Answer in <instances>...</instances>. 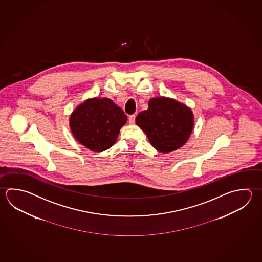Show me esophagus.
Instances as JSON below:
<instances>
[{
    "label": "esophagus",
    "mask_w": 262,
    "mask_h": 262,
    "mask_svg": "<svg viewBox=\"0 0 262 262\" xmlns=\"http://www.w3.org/2000/svg\"><path fill=\"white\" fill-rule=\"evenodd\" d=\"M128 122H129V124L135 123V115H130L128 117Z\"/></svg>",
    "instance_id": "obj_1"
}]
</instances>
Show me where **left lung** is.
Wrapping results in <instances>:
<instances>
[{"label": "left lung", "instance_id": "obj_1", "mask_svg": "<svg viewBox=\"0 0 262 262\" xmlns=\"http://www.w3.org/2000/svg\"><path fill=\"white\" fill-rule=\"evenodd\" d=\"M136 123L155 148L169 153L187 141L193 127L192 110L173 99H150L148 109L139 113Z\"/></svg>", "mask_w": 262, "mask_h": 262}]
</instances>
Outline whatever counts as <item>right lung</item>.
Listing matches in <instances>:
<instances>
[{
  "label": "right lung",
  "instance_id": "right-lung-1",
  "mask_svg": "<svg viewBox=\"0 0 262 262\" xmlns=\"http://www.w3.org/2000/svg\"><path fill=\"white\" fill-rule=\"evenodd\" d=\"M126 121L123 110L110 99L94 98L75 109L69 124L79 143L94 152H103L117 141Z\"/></svg>",
  "mask_w": 262,
  "mask_h": 262
}]
</instances>
